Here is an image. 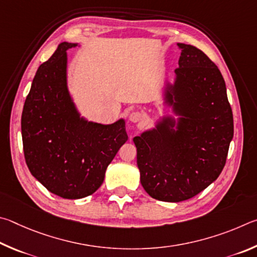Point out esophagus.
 <instances>
[{
	"label": "esophagus",
	"instance_id": "34e87169",
	"mask_svg": "<svg viewBox=\"0 0 257 257\" xmlns=\"http://www.w3.org/2000/svg\"><path fill=\"white\" fill-rule=\"evenodd\" d=\"M128 119L131 120L132 123H139V121H141L143 119V115L139 111H132L128 116Z\"/></svg>",
	"mask_w": 257,
	"mask_h": 257
}]
</instances>
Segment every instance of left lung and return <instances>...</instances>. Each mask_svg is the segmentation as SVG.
Returning <instances> with one entry per match:
<instances>
[{"label": "left lung", "instance_id": "left-lung-1", "mask_svg": "<svg viewBox=\"0 0 257 257\" xmlns=\"http://www.w3.org/2000/svg\"><path fill=\"white\" fill-rule=\"evenodd\" d=\"M174 83L164 102L174 115L133 139L143 188L164 202H181L205 190L221 174L233 137L227 88L218 66L192 45L178 43ZM177 115V117H175Z\"/></svg>", "mask_w": 257, "mask_h": 257}]
</instances>
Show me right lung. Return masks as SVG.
Masks as SVG:
<instances>
[{
	"instance_id": "right-lung-1",
	"label": "right lung",
	"mask_w": 257,
	"mask_h": 257,
	"mask_svg": "<svg viewBox=\"0 0 257 257\" xmlns=\"http://www.w3.org/2000/svg\"><path fill=\"white\" fill-rule=\"evenodd\" d=\"M78 44L63 42L38 67L26 98L21 133L30 173L53 194L76 200L101 186L108 165L127 141L125 120L89 121L67 87V53Z\"/></svg>"
}]
</instances>
